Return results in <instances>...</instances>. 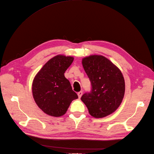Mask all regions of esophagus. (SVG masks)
<instances>
[{
    "mask_svg": "<svg viewBox=\"0 0 154 154\" xmlns=\"http://www.w3.org/2000/svg\"><path fill=\"white\" fill-rule=\"evenodd\" d=\"M82 94H83V92H82V91H80V92H78V96L79 98H80V97H81L82 96Z\"/></svg>",
    "mask_w": 154,
    "mask_h": 154,
    "instance_id": "obj_1",
    "label": "esophagus"
}]
</instances>
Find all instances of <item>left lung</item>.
I'll list each match as a JSON object with an SVG mask.
<instances>
[{
    "mask_svg": "<svg viewBox=\"0 0 154 154\" xmlns=\"http://www.w3.org/2000/svg\"><path fill=\"white\" fill-rule=\"evenodd\" d=\"M82 65L91 85V91L81 97L88 112L96 118L114 112L122 103L125 94V80L122 72L101 55L83 58Z\"/></svg>",
    "mask_w": 154,
    "mask_h": 154,
    "instance_id": "8db88e82",
    "label": "left lung"
}]
</instances>
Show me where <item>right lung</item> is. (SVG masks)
I'll return each mask as SVG.
<instances>
[{
	"mask_svg": "<svg viewBox=\"0 0 154 154\" xmlns=\"http://www.w3.org/2000/svg\"><path fill=\"white\" fill-rule=\"evenodd\" d=\"M74 58L58 55L49 60L37 73L32 92L36 105L45 114L60 117L66 114L72 100L78 98L64 76Z\"/></svg>",
	"mask_w": 154,
	"mask_h": 154,
	"instance_id": "right-lung-1",
	"label": "right lung"
}]
</instances>
